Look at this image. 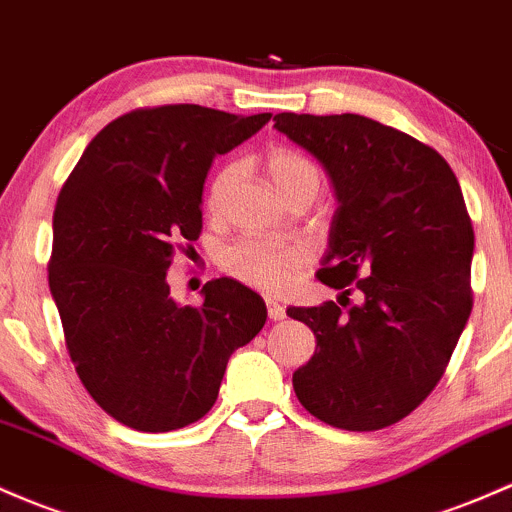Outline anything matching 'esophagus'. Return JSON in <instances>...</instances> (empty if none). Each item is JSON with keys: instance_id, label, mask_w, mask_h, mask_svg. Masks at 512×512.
<instances>
[{"instance_id": "esophagus-1", "label": "esophagus", "mask_w": 512, "mask_h": 512, "mask_svg": "<svg viewBox=\"0 0 512 512\" xmlns=\"http://www.w3.org/2000/svg\"><path fill=\"white\" fill-rule=\"evenodd\" d=\"M267 316L272 318V320H284V318H286V308L279 306L277 301L269 299V301H267Z\"/></svg>"}]
</instances>
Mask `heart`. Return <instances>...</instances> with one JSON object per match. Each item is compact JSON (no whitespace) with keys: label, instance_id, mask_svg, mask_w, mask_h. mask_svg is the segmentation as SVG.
I'll return each mask as SVG.
<instances>
[{"label":"heart","instance_id":"b5f03b06","mask_svg":"<svg viewBox=\"0 0 512 512\" xmlns=\"http://www.w3.org/2000/svg\"><path fill=\"white\" fill-rule=\"evenodd\" d=\"M240 165L238 160L228 162L221 170L213 174L206 194V206L211 213H221L228 204V194L238 179ZM267 170L272 177L274 187L284 199L299 194H311L316 199L320 187H323V172L311 157L296 153V150L279 148L267 157ZM308 250L303 245H282L269 243V240L245 238L238 243L228 245L221 252L223 272L247 286H255L262 291H282L296 279V272L306 265Z\"/></svg>","mask_w":512,"mask_h":512}]
</instances>
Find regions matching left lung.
Returning <instances> with one entry per match:
<instances>
[{"label":"left lung","instance_id":"obj_1","mask_svg":"<svg viewBox=\"0 0 512 512\" xmlns=\"http://www.w3.org/2000/svg\"><path fill=\"white\" fill-rule=\"evenodd\" d=\"M274 121L318 157L338 196L316 277L362 296L350 308H286L318 342L294 391L333 428H389L430 396L469 320L474 228L462 189L437 150L367 116Z\"/></svg>","mask_w":512,"mask_h":512}]
</instances>
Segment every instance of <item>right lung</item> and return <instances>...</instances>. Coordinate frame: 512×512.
Listing matches in <instances>:
<instances>
[{
    "label": "right lung",
    "instance_id": "obj_1",
    "mask_svg": "<svg viewBox=\"0 0 512 512\" xmlns=\"http://www.w3.org/2000/svg\"><path fill=\"white\" fill-rule=\"evenodd\" d=\"M269 119L199 104L128 111L92 138L58 196L48 284L67 352L89 396L128 428L204 418L230 355L265 325V301L228 277L204 284L201 306H179L167 269L199 238L213 157Z\"/></svg>",
    "mask_w": 512,
    "mask_h": 512
}]
</instances>
